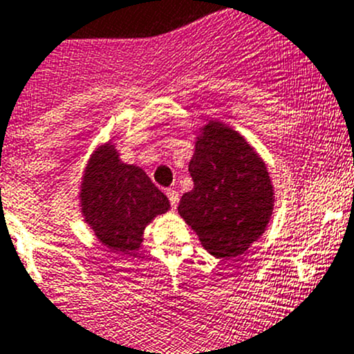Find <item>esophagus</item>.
<instances>
[{
    "label": "esophagus",
    "instance_id": "1",
    "mask_svg": "<svg viewBox=\"0 0 354 354\" xmlns=\"http://www.w3.org/2000/svg\"><path fill=\"white\" fill-rule=\"evenodd\" d=\"M166 195H167V198H169L171 207H173V209H176L178 202H180V195H178V192L173 190V188H167Z\"/></svg>",
    "mask_w": 354,
    "mask_h": 354
}]
</instances>
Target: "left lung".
<instances>
[{"instance_id": "8db88e82", "label": "left lung", "mask_w": 354, "mask_h": 354, "mask_svg": "<svg viewBox=\"0 0 354 354\" xmlns=\"http://www.w3.org/2000/svg\"><path fill=\"white\" fill-rule=\"evenodd\" d=\"M194 190L178 212L210 255L230 259L259 240L274 210V187L262 157L221 121L200 128L188 164Z\"/></svg>"}]
</instances>
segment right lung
I'll use <instances>...</instances> for the list:
<instances>
[{
  "label": "right lung",
  "mask_w": 354,
  "mask_h": 354,
  "mask_svg": "<svg viewBox=\"0 0 354 354\" xmlns=\"http://www.w3.org/2000/svg\"><path fill=\"white\" fill-rule=\"evenodd\" d=\"M169 207L145 171L123 162L111 142L92 152L82 176L80 209L85 223L111 252H137L145 227Z\"/></svg>",
  "instance_id": "add662e5"
}]
</instances>
